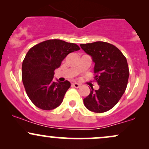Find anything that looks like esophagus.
Returning a JSON list of instances; mask_svg holds the SVG:
<instances>
[{"mask_svg":"<svg viewBox=\"0 0 149 149\" xmlns=\"http://www.w3.org/2000/svg\"><path fill=\"white\" fill-rule=\"evenodd\" d=\"M72 86H73V87H74V88H79V87L80 86V85L79 84V83H73V84H72Z\"/></svg>","mask_w":149,"mask_h":149,"instance_id":"34e87169","label":"esophagus"}]
</instances>
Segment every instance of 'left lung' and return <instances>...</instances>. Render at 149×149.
I'll return each mask as SVG.
<instances>
[{"label": "left lung", "mask_w": 149, "mask_h": 149, "mask_svg": "<svg viewBox=\"0 0 149 149\" xmlns=\"http://www.w3.org/2000/svg\"><path fill=\"white\" fill-rule=\"evenodd\" d=\"M80 47L95 63V80L100 88H91L90 95L83 100L85 107L95 113L111 109L120 100L127 88L129 68L127 59L116 46L97 41L80 44Z\"/></svg>", "instance_id": "8db88e82"}]
</instances>
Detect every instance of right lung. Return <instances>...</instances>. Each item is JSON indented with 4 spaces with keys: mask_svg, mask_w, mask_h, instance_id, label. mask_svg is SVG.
I'll list each match as a JSON object with an SVG mask.
<instances>
[{
    "mask_svg": "<svg viewBox=\"0 0 149 149\" xmlns=\"http://www.w3.org/2000/svg\"><path fill=\"white\" fill-rule=\"evenodd\" d=\"M76 44L48 40L31 47L22 63V77L26 92L35 106L52 110L61 104L71 83L54 82V71L69 53L79 50Z\"/></svg>",
    "mask_w": 149,
    "mask_h": 149,
    "instance_id": "right-lung-1",
    "label": "right lung"
}]
</instances>
